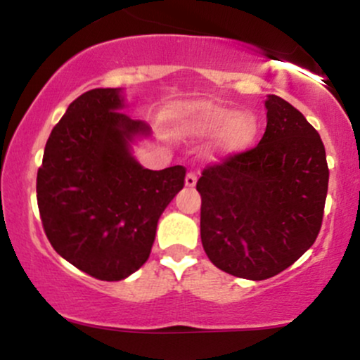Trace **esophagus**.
Returning <instances> with one entry per match:
<instances>
[{
    "mask_svg": "<svg viewBox=\"0 0 360 360\" xmlns=\"http://www.w3.org/2000/svg\"><path fill=\"white\" fill-rule=\"evenodd\" d=\"M196 181H198V176H196V172L189 171L188 174H186V186H188V188H193V186L196 184Z\"/></svg>",
    "mask_w": 360,
    "mask_h": 360,
    "instance_id": "obj_1",
    "label": "esophagus"
}]
</instances>
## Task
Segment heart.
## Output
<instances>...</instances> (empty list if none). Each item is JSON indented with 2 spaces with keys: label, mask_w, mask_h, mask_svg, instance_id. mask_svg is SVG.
Here are the masks:
<instances>
[{
  "label": "heart",
  "mask_w": 360,
  "mask_h": 360,
  "mask_svg": "<svg viewBox=\"0 0 360 360\" xmlns=\"http://www.w3.org/2000/svg\"><path fill=\"white\" fill-rule=\"evenodd\" d=\"M176 128L184 137L213 136L212 148L223 154L242 150L257 131V120L249 111H233L213 103L186 106L176 117Z\"/></svg>",
  "instance_id": "obj_1"
}]
</instances>
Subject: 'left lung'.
Returning a JSON list of instances; mask_svg holds the SVG:
<instances>
[{
  "mask_svg": "<svg viewBox=\"0 0 360 360\" xmlns=\"http://www.w3.org/2000/svg\"><path fill=\"white\" fill-rule=\"evenodd\" d=\"M267 127L255 147L205 167L201 243L218 269L262 281L295 264L321 229L328 166L318 131L271 94Z\"/></svg>",
  "mask_w": 360,
  "mask_h": 360,
  "instance_id": "8db88e82",
  "label": "left lung"
}]
</instances>
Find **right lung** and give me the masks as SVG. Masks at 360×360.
Listing matches in <instances>:
<instances>
[{"mask_svg":"<svg viewBox=\"0 0 360 360\" xmlns=\"http://www.w3.org/2000/svg\"><path fill=\"white\" fill-rule=\"evenodd\" d=\"M120 88L76 98L45 143L37 203L51 245L77 269L122 281L147 262L157 221L183 189L186 169L142 167L130 152L142 120L120 111Z\"/></svg>","mask_w":360,"mask_h":360,"instance_id":"right-lung-1","label":"right lung"}]
</instances>
